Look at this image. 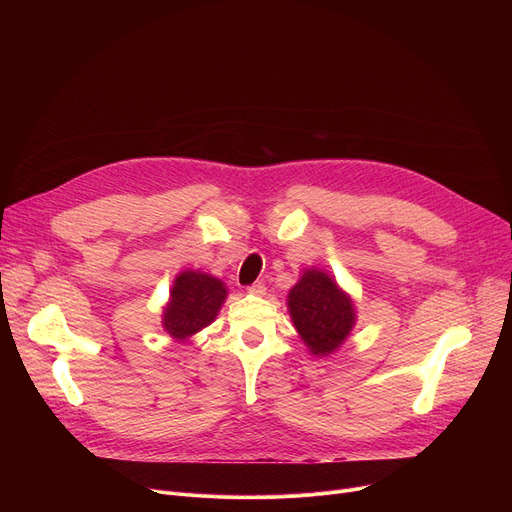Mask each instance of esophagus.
Wrapping results in <instances>:
<instances>
[{
	"label": "esophagus",
	"mask_w": 512,
	"mask_h": 512,
	"mask_svg": "<svg viewBox=\"0 0 512 512\" xmlns=\"http://www.w3.org/2000/svg\"><path fill=\"white\" fill-rule=\"evenodd\" d=\"M265 290H267V288H265L263 282H255V284L247 286V292H249V294H255V297H263Z\"/></svg>",
	"instance_id": "esophagus-1"
}]
</instances>
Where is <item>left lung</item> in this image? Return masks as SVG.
I'll use <instances>...</instances> for the list:
<instances>
[{"instance_id": "8db88e82", "label": "left lung", "mask_w": 512, "mask_h": 512, "mask_svg": "<svg viewBox=\"0 0 512 512\" xmlns=\"http://www.w3.org/2000/svg\"><path fill=\"white\" fill-rule=\"evenodd\" d=\"M288 309L313 355L336 351L355 324L351 299L328 274L317 270H309L290 290Z\"/></svg>"}]
</instances>
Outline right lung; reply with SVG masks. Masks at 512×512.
Returning a JSON list of instances; mask_svg holds the SVG:
<instances>
[{
	"label": "right lung",
	"instance_id": "obj_1",
	"mask_svg": "<svg viewBox=\"0 0 512 512\" xmlns=\"http://www.w3.org/2000/svg\"><path fill=\"white\" fill-rule=\"evenodd\" d=\"M164 313V328L174 338H188L209 326L226 301V288L201 272H182L172 288Z\"/></svg>",
	"mask_w": 512,
	"mask_h": 512
}]
</instances>
